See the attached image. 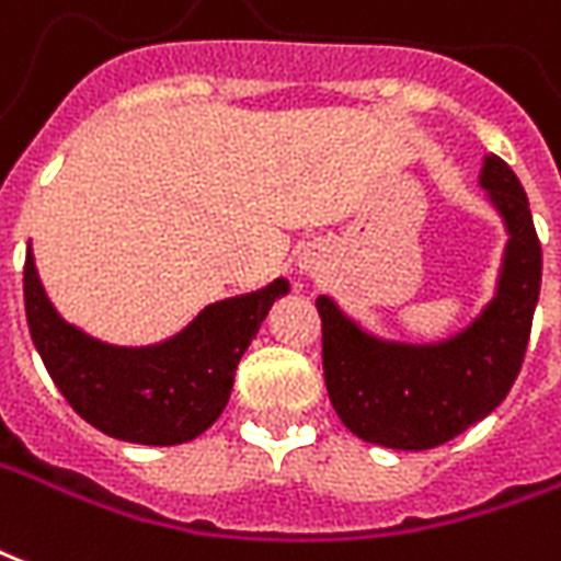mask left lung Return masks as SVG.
Listing matches in <instances>:
<instances>
[{
  "label": "left lung",
  "mask_w": 561,
  "mask_h": 561,
  "mask_svg": "<svg viewBox=\"0 0 561 561\" xmlns=\"http://www.w3.org/2000/svg\"><path fill=\"white\" fill-rule=\"evenodd\" d=\"M479 181L508 243L496 297L463 333L437 344L383 342L318 297L327 392L344 428L365 443L404 451L443 446L500 408L517 380L541 291V243L508 163L484 157Z\"/></svg>",
  "instance_id": "left-lung-1"
}]
</instances>
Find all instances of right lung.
I'll return each mask as SVG.
<instances>
[{
    "label": "right lung",
    "mask_w": 561,
    "mask_h": 561,
    "mask_svg": "<svg viewBox=\"0 0 561 561\" xmlns=\"http://www.w3.org/2000/svg\"><path fill=\"white\" fill-rule=\"evenodd\" d=\"M288 282L214 302L186 330L151 347H115L70 327L53 309L26 249L23 297L37 354L53 383L89 425L145 446H178L205 434L226 410L234 371Z\"/></svg>",
    "instance_id": "add662e5"
}]
</instances>
